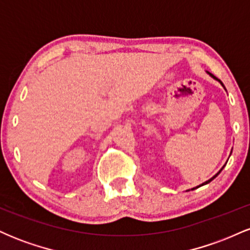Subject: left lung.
<instances>
[{
    "instance_id": "obj_1",
    "label": "left lung",
    "mask_w": 250,
    "mask_h": 250,
    "mask_svg": "<svg viewBox=\"0 0 250 250\" xmlns=\"http://www.w3.org/2000/svg\"><path fill=\"white\" fill-rule=\"evenodd\" d=\"M207 74H209V76H211V77H213V79H214V80H216V81H219V82L221 83V85H222V87H223V88H225V85H223V83H222V82H221V81H220V80H219V79H217V77H215V76L213 75V74L208 73V71H207ZM225 90H226V88H225ZM225 166H226V165H225ZM225 166H223V167L220 169V170H219V173H216V174H215V175H214V176H213V177H211V179H209L208 181H206V182H203V183H202V185H200V186H205V185H208V183H209V182H211V181H213V180L215 179V177H216V176H217V175H219V174L221 173V171H222V169H223V168H225ZM200 186H197V187H195V188H193V189H191V190H194V189L199 188V187H200Z\"/></svg>"
}]
</instances>
